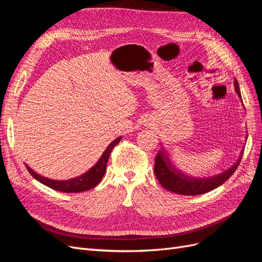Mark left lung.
<instances>
[{
  "label": "left lung",
  "instance_id": "8db88e82",
  "mask_svg": "<svg viewBox=\"0 0 262 262\" xmlns=\"http://www.w3.org/2000/svg\"><path fill=\"white\" fill-rule=\"evenodd\" d=\"M234 89L236 94L238 95V97L242 99L239 85L236 78L234 81ZM243 154H244V150H241V155L238 157V160H237L234 165H232L231 167L224 170L223 172H221L219 175L212 176V177L201 178V177L189 176L184 171L178 169L171 162L167 150H166L162 145L161 150L157 153L155 157L154 172L157 180L160 181V184L166 190H169V191L173 193L184 194V195L202 194V193H207L211 191V190L220 187L221 185H223L224 182L233 175L236 168L238 167L239 162L242 161Z\"/></svg>",
  "mask_w": 262,
  "mask_h": 262
}]
</instances>
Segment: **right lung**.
<instances>
[{
    "label": "right lung",
    "mask_w": 262,
    "mask_h": 262,
    "mask_svg": "<svg viewBox=\"0 0 262 262\" xmlns=\"http://www.w3.org/2000/svg\"><path fill=\"white\" fill-rule=\"evenodd\" d=\"M121 139L122 137H119L116 140H114L104 150V153H102L97 163L86 172H84L83 175L77 176L75 178H71L67 180H54V179H50V178L39 175V173H37L35 170L31 169L27 164H26V167L30 175L33 176L36 180L41 182V184H43L47 187H49L53 190H57V191L66 192V193L87 191V190L96 187L102 179V177H104L106 168H107V162L109 160V155L112 153L113 148L119 143V142H120Z\"/></svg>",
    "instance_id": "obj_1"
}]
</instances>
